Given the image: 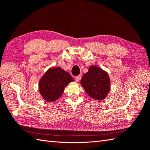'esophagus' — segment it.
<instances>
[{
  "label": "esophagus",
  "instance_id": "obj_1",
  "mask_svg": "<svg viewBox=\"0 0 150 150\" xmlns=\"http://www.w3.org/2000/svg\"><path fill=\"white\" fill-rule=\"evenodd\" d=\"M81 77H82V76H81V75H78V76H77V77H75V81H76V82H79V81L81 80Z\"/></svg>",
  "mask_w": 150,
  "mask_h": 150
}]
</instances>
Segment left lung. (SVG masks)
<instances>
[{
  "instance_id": "8db88e82",
  "label": "left lung",
  "mask_w": 150,
  "mask_h": 150,
  "mask_svg": "<svg viewBox=\"0 0 150 150\" xmlns=\"http://www.w3.org/2000/svg\"><path fill=\"white\" fill-rule=\"evenodd\" d=\"M81 84L88 95L96 100L104 99L110 91V81L107 72L95 66H91L83 75Z\"/></svg>"
}]
</instances>
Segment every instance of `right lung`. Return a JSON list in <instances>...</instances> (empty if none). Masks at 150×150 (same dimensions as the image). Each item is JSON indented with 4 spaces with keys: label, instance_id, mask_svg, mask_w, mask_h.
I'll use <instances>...</instances> for the list:
<instances>
[{
    "label": "right lung",
    "instance_id": "right-lung-1",
    "mask_svg": "<svg viewBox=\"0 0 150 150\" xmlns=\"http://www.w3.org/2000/svg\"><path fill=\"white\" fill-rule=\"evenodd\" d=\"M74 81L68 72L60 67L49 69L39 82V90L45 101L52 102L57 100L71 82Z\"/></svg>",
    "mask_w": 150,
    "mask_h": 150
}]
</instances>
